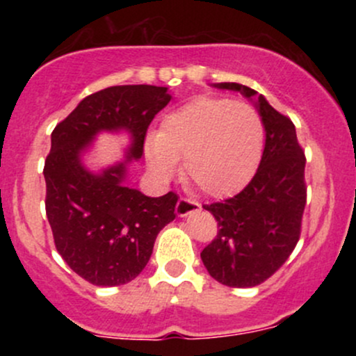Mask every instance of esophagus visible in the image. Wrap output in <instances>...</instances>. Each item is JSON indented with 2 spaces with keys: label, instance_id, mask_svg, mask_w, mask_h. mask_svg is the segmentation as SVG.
Masks as SVG:
<instances>
[{
  "label": "esophagus",
  "instance_id": "obj_1",
  "mask_svg": "<svg viewBox=\"0 0 356 356\" xmlns=\"http://www.w3.org/2000/svg\"><path fill=\"white\" fill-rule=\"evenodd\" d=\"M197 211H201V204L186 197L179 199L177 206H175V212H177V216H189L192 212H197Z\"/></svg>",
  "mask_w": 356,
  "mask_h": 356
}]
</instances>
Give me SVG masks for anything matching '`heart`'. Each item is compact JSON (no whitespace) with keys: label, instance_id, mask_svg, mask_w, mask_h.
Returning a JSON list of instances; mask_svg holds the SVG:
<instances>
[{"label":"heart","instance_id":"heart-1","mask_svg":"<svg viewBox=\"0 0 356 356\" xmlns=\"http://www.w3.org/2000/svg\"><path fill=\"white\" fill-rule=\"evenodd\" d=\"M264 145L263 118L251 105L197 97L164 115L150 134L145 154L150 169L170 179L184 159V179L211 197H227L246 187Z\"/></svg>","mask_w":356,"mask_h":356}]
</instances>
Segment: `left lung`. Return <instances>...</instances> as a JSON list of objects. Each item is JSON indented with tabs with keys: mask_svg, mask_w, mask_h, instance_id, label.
<instances>
[{
	"mask_svg": "<svg viewBox=\"0 0 356 356\" xmlns=\"http://www.w3.org/2000/svg\"><path fill=\"white\" fill-rule=\"evenodd\" d=\"M254 97L252 88L219 83ZM266 144L254 177L239 194L204 204L218 220V236L202 249L209 275L229 288H252L271 277L295 251L306 206L305 150L295 124L257 95Z\"/></svg>",
	"mask_w": 356,
	"mask_h": 356,
	"instance_id": "8db88e82",
	"label": "left lung"
}]
</instances>
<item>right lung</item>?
I'll return each instance as SVG.
<instances>
[{
	"label": "right lung",
	"mask_w": 356,
	"mask_h": 356,
	"mask_svg": "<svg viewBox=\"0 0 356 356\" xmlns=\"http://www.w3.org/2000/svg\"><path fill=\"white\" fill-rule=\"evenodd\" d=\"M165 87L117 85L92 93L51 132L44 161L48 222L56 251L76 275L95 286L136 280L149 263L161 229L175 218L177 194L147 197L125 187V165L90 174L80 152L100 130L132 134L130 159L144 152L150 122L169 104Z\"/></svg>",
	"instance_id": "1"
}]
</instances>
